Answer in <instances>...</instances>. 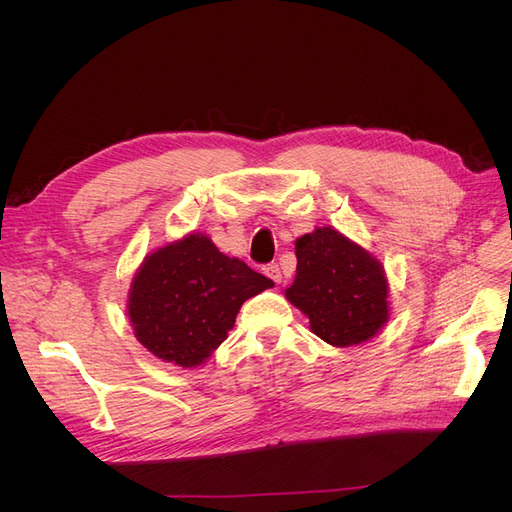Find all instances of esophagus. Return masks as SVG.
I'll return each mask as SVG.
<instances>
[{"label":"esophagus","mask_w":512,"mask_h":512,"mask_svg":"<svg viewBox=\"0 0 512 512\" xmlns=\"http://www.w3.org/2000/svg\"><path fill=\"white\" fill-rule=\"evenodd\" d=\"M263 274L270 278L272 282H276V284H280L282 282V270H280V265L278 263H272V265H265L263 267Z\"/></svg>","instance_id":"1"}]
</instances>
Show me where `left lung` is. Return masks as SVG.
Masks as SVG:
<instances>
[{
	"label": "left lung",
	"instance_id": "obj_1",
	"mask_svg": "<svg viewBox=\"0 0 512 512\" xmlns=\"http://www.w3.org/2000/svg\"><path fill=\"white\" fill-rule=\"evenodd\" d=\"M297 276L284 297L309 317L324 342L365 344L390 319V282L382 261L340 230L315 228L294 240Z\"/></svg>",
	"mask_w": 512,
	"mask_h": 512
}]
</instances>
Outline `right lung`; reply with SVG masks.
I'll use <instances>...</instances> for the list:
<instances>
[{
	"instance_id": "1",
	"label": "right lung",
	"mask_w": 512,
	"mask_h": 512,
	"mask_svg": "<svg viewBox=\"0 0 512 512\" xmlns=\"http://www.w3.org/2000/svg\"><path fill=\"white\" fill-rule=\"evenodd\" d=\"M272 286L207 234L191 232L145 255L128 288L126 313L134 338L151 355L197 369L228 338L242 303Z\"/></svg>"
}]
</instances>
